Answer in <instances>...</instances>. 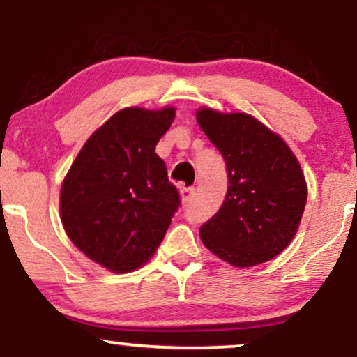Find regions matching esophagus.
Segmentation results:
<instances>
[{
	"instance_id": "esophagus-1",
	"label": "esophagus",
	"mask_w": 357,
	"mask_h": 357,
	"mask_svg": "<svg viewBox=\"0 0 357 357\" xmlns=\"http://www.w3.org/2000/svg\"><path fill=\"white\" fill-rule=\"evenodd\" d=\"M194 194H196V188H192V186H189V188H183V189H181V197H183V202H184V204L191 202V201H192V197H194Z\"/></svg>"
}]
</instances>
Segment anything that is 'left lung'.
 Wrapping results in <instances>:
<instances>
[{
	"label": "left lung",
	"mask_w": 357,
	"mask_h": 357,
	"mask_svg": "<svg viewBox=\"0 0 357 357\" xmlns=\"http://www.w3.org/2000/svg\"><path fill=\"white\" fill-rule=\"evenodd\" d=\"M227 166L225 201L201 227L204 245L231 266L278 256L296 235L307 202L301 165L281 137L248 114L197 111Z\"/></svg>",
	"instance_id": "left-lung-1"
}]
</instances>
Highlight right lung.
I'll use <instances>...</instances> for the list:
<instances>
[{
  "label": "right lung",
  "instance_id": "right-lung-1",
  "mask_svg": "<svg viewBox=\"0 0 357 357\" xmlns=\"http://www.w3.org/2000/svg\"><path fill=\"white\" fill-rule=\"evenodd\" d=\"M173 121V107L114 114L89 137L61 186L66 235L114 273L146 263L181 206L165 161L155 153Z\"/></svg>",
  "mask_w": 357,
  "mask_h": 357
}]
</instances>
